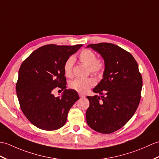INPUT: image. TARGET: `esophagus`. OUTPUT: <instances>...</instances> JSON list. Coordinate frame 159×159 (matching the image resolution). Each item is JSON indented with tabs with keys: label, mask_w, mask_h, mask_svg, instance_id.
<instances>
[{
	"label": "esophagus",
	"mask_w": 159,
	"mask_h": 159,
	"mask_svg": "<svg viewBox=\"0 0 159 159\" xmlns=\"http://www.w3.org/2000/svg\"><path fill=\"white\" fill-rule=\"evenodd\" d=\"M79 97L80 98H84L85 97V95H84V94H82V93H79Z\"/></svg>",
	"instance_id": "esophagus-1"
}]
</instances>
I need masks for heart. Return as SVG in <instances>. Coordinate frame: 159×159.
<instances>
[{"mask_svg": "<svg viewBox=\"0 0 159 159\" xmlns=\"http://www.w3.org/2000/svg\"><path fill=\"white\" fill-rule=\"evenodd\" d=\"M79 59L81 63L88 66L89 71L94 75H99L102 72L104 68V63L100 59H96V55L90 49H84L80 53ZM74 59L70 57L64 64V71L66 76H70L72 74ZM95 84L93 79H77L70 83V87L72 89L79 93H85L89 89Z\"/></svg>", "mask_w": 159, "mask_h": 159, "instance_id": "1", "label": "heart"}]
</instances>
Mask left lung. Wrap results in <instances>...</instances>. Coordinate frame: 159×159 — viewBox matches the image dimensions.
Returning a JSON list of instances; mask_svg holds the SVG:
<instances>
[{
  "label": "left lung",
  "instance_id": "8db88e82",
  "mask_svg": "<svg viewBox=\"0 0 159 159\" xmlns=\"http://www.w3.org/2000/svg\"><path fill=\"white\" fill-rule=\"evenodd\" d=\"M104 61L103 79L93 89L100 96H87L86 120L92 129L111 134L134 116L141 98L142 78L131 54L112 43L90 44Z\"/></svg>",
  "mask_w": 159,
  "mask_h": 159
}]
</instances>
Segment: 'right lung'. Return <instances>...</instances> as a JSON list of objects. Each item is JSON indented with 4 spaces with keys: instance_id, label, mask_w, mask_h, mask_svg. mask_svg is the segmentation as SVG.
<instances>
[{
    "instance_id": "1",
    "label": "right lung",
    "mask_w": 159,
    "mask_h": 159,
    "mask_svg": "<svg viewBox=\"0 0 159 159\" xmlns=\"http://www.w3.org/2000/svg\"><path fill=\"white\" fill-rule=\"evenodd\" d=\"M82 46H43L21 65L17 96L24 115L38 128L53 131L64 126L70 109L79 99L75 90L66 89L64 66ZM55 87L65 90L60 97L52 94Z\"/></svg>"
}]
</instances>
